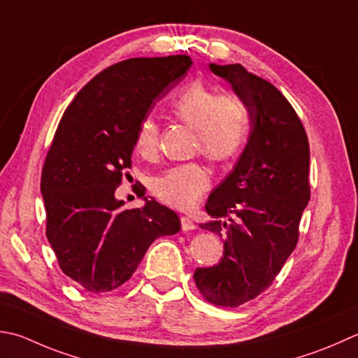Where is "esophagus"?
<instances>
[{"mask_svg":"<svg viewBox=\"0 0 358 358\" xmlns=\"http://www.w3.org/2000/svg\"><path fill=\"white\" fill-rule=\"evenodd\" d=\"M181 229H183V231L195 229V223H194L191 217H186V215L181 217Z\"/></svg>","mask_w":358,"mask_h":358,"instance_id":"34e87169","label":"esophagus"}]
</instances>
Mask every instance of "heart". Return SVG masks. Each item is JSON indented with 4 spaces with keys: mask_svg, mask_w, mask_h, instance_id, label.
I'll return each mask as SVG.
<instances>
[{
    "mask_svg": "<svg viewBox=\"0 0 358 358\" xmlns=\"http://www.w3.org/2000/svg\"><path fill=\"white\" fill-rule=\"evenodd\" d=\"M172 113L195 129V147L213 161H227L242 150L250 131L243 102L234 94H219L201 82L181 88L171 102ZM155 117H144L136 133V149L149 157L158 147ZM209 187V173L199 163L172 166L152 180L157 199L177 209H191Z\"/></svg>",
    "mask_w": 358,
    "mask_h": 358,
    "instance_id": "b5f03b06",
    "label": "heart"
}]
</instances>
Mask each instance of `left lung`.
<instances>
[{
    "instance_id": "obj_1",
    "label": "left lung",
    "mask_w": 358,
    "mask_h": 358,
    "mask_svg": "<svg viewBox=\"0 0 358 358\" xmlns=\"http://www.w3.org/2000/svg\"><path fill=\"white\" fill-rule=\"evenodd\" d=\"M209 68L243 102L250 136L206 201L213 220L200 225L222 237L223 257L195 270L194 279L209 303L237 307L267 289L296 247L310 199V152L303 124L281 91L239 63Z\"/></svg>"
}]
</instances>
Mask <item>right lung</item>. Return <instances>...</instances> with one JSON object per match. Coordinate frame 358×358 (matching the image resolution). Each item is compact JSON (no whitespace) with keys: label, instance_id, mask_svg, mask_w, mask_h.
I'll use <instances>...</instances> for the list:
<instances>
[{"label":"right lung","instance_id":"add662e5","mask_svg":"<svg viewBox=\"0 0 358 358\" xmlns=\"http://www.w3.org/2000/svg\"><path fill=\"white\" fill-rule=\"evenodd\" d=\"M192 65L189 55L136 57L103 69L68 105L41 172L46 236L62 271L93 293L131 278L150 243L180 231L172 209L116 199L143 119Z\"/></svg>","mask_w":358,"mask_h":358}]
</instances>
